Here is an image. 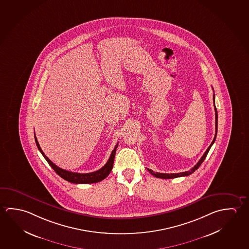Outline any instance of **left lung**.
<instances>
[{
    "label": "left lung",
    "mask_w": 249,
    "mask_h": 249,
    "mask_svg": "<svg viewBox=\"0 0 249 249\" xmlns=\"http://www.w3.org/2000/svg\"><path fill=\"white\" fill-rule=\"evenodd\" d=\"M213 102H214V94L213 95ZM214 111H215V135H214V138L213 140L212 143L210 144V146L208 147V149L204 153V155H202V157L200 158V160L196 163V166L194 167H192L191 170H189V171L182 172V173H178V174H162V173H158V172L155 173V172L151 170L149 168H147V170L150 173L151 175H153V176L156 177V178H160V179H173V178H177V177H181V176H189V175L193 174L196 170H197L200 165H201V163L203 162L204 160L206 159L208 152H209L210 148L212 147L213 144L215 142L216 135H217V126H218V114H217L215 104H214Z\"/></svg>",
    "instance_id": "8db88e82"
}]
</instances>
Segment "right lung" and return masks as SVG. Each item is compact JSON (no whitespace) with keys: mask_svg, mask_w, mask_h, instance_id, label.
<instances>
[{"mask_svg":"<svg viewBox=\"0 0 249 249\" xmlns=\"http://www.w3.org/2000/svg\"><path fill=\"white\" fill-rule=\"evenodd\" d=\"M35 141L36 143L37 147L41 153V155H43V157L45 158L46 160L49 162V165L53 168L58 176H61L62 179H66L68 181H70L71 183L75 184H90L96 183L101 181L102 179H105L107 176L110 174L111 170L113 168V164H114V155L116 152V148L118 147V143L116 144V146L114 147V150L111 153L110 157L103 167L99 169L97 171L92 172V173H88V174H80V173H73V172L68 171L64 170L61 167H57L55 164H53L50 160L46 156L45 154L43 153V151L41 150V147L38 143L36 136L35 135Z\"/></svg>","mask_w":249,"mask_h":249,"instance_id":"add662e5","label":"right lung"}]
</instances>
